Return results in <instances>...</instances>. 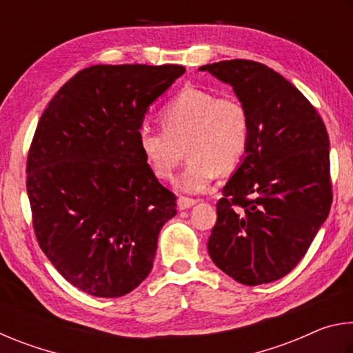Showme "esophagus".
Returning <instances> with one entry per match:
<instances>
[{"label": "esophagus", "mask_w": 353, "mask_h": 353, "mask_svg": "<svg viewBox=\"0 0 353 353\" xmlns=\"http://www.w3.org/2000/svg\"><path fill=\"white\" fill-rule=\"evenodd\" d=\"M196 202H198V201L193 199V198H188V196H181V198H179V201H177V207L181 208V210H187V208L193 207Z\"/></svg>", "instance_id": "obj_1"}]
</instances>
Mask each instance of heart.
<instances>
[{"instance_id":"heart-1","label":"heart","mask_w":353,"mask_h":353,"mask_svg":"<svg viewBox=\"0 0 353 353\" xmlns=\"http://www.w3.org/2000/svg\"><path fill=\"white\" fill-rule=\"evenodd\" d=\"M159 119L162 130H140V151L155 176L170 179L185 148L190 160L177 179L183 191L205 190L218 172L236 170L248 151L249 115L234 97L216 98L201 88H183L163 107Z\"/></svg>"}]
</instances>
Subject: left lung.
<instances>
[{
  "label": "left lung",
  "instance_id": "1",
  "mask_svg": "<svg viewBox=\"0 0 353 353\" xmlns=\"http://www.w3.org/2000/svg\"><path fill=\"white\" fill-rule=\"evenodd\" d=\"M199 70L234 87L250 132L240 168L216 202L208 254L248 286L282 279L307 254L333 201L325 124L272 68L234 59Z\"/></svg>",
  "mask_w": 353,
  "mask_h": 353
}]
</instances>
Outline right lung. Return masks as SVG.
Returning <instances> with one entry per match:
<instances>
[{"label":"right lung","mask_w":353,"mask_h":353,"mask_svg":"<svg viewBox=\"0 0 353 353\" xmlns=\"http://www.w3.org/2000/svg\"><path fill=\"white\" fill-rule=\"evenodd\" d=\"M183 73L182 65H93L40 117L26 162L34 234L87 294L135 290L152 270L160 229L177 213L139 134L148 107Z\"/></svg>","instance_id":"add662e5"}]
</instances>
